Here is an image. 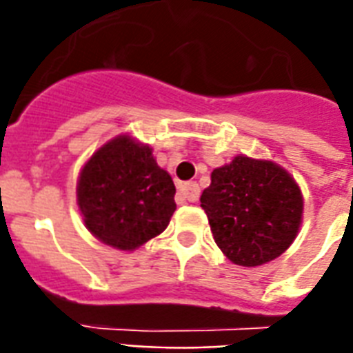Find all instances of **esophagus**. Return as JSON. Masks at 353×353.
<instances>
[{"mask_svg": "<svg viewBox=\"0 0 353 353\" xmlns=\"http://www.w3.org/2000/svg\"><path fill=\"white\" fill-rule=\"evenodd\" d=\"M198 198H199L198 183H185V185H181V188H179V199L194 203V201H198Z\"/></svg>", "mask_w": 353, "mask_h": 353, "instance_id": "esophagus-1", "label": "esophagus"}]
</instances>
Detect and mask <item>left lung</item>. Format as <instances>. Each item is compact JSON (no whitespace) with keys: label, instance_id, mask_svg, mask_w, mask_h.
<instances>
[{"label":"left lung","instance_id":"left-lung-1","mask_svg":"<svg viewBox=\"0 0 353 353\" xmlns=\"http://www.w3.org/2000/svg\"><path fill=\"white\" fill-rule=\"evenodd\" d=\"M201 207L223 254L238 265L254 268L293 243L304 205L301 188L284 168L238 155L210 174Z\"/></svg>","mask_w":353,"mask_h":353}]
</instances>
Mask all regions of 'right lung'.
I'll return each mask as SVG.
<instances>
[{"mask_svg": "<svg viewBox=\"0 0 353 353\" xmlns=\"http://www.w3.org/2000/svg\"><path fill=\"white\" fill-rule=\"evenodd\" d=\"M174 196V181L152 150L128 135L91 155L77 187L85 227L121 251H133L165 231L176 210Z\"/></svg>", "mask_w": 353, "mask_h": 353, "instance_id": "1", "label": "right lung"}]
</instances>
